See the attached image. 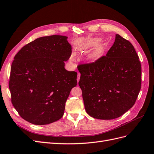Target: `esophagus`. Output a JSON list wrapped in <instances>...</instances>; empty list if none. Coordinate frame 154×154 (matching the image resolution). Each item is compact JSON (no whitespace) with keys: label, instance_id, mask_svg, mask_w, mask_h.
Instances as JSON below:
<instances>
[{"label":"esophagus","instance_id":"esophagus-1","mask_svg":"<svg viewBox=\"0 0 154 154\" xmlns=\"http://www.w3.org/2000/svg\"><path fill=\"white\" fill-rule=\"evenodd\" d=\"M80 73H78V76H77V82H79V78H80Z\"/></svg>","mask_w":154,"mask_h":154}]
</instances>
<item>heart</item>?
<instances>
[{
  "instance_id": "b5f03b06",
  "label": "heart",
  "mask_w": 154,
  "mask_h": 154,
  "mask_svg": "<svg viewBox=\"0 0 154 154\" xmlns=\"http://www.w3.org/2000/svg\"><path fill=\"white\" fill-rule=\"evenodd\" d=\"M100 41V39L99 38H92V39H90L87 40L85 43L82 46L79 48V51L83 52L84 51H85L91 48L96 46ZM104 51L103 50V47L101 45H98L96 48H95V50L92 51V54L90 55V58L92 59H97L100 55L103 54V53ZM71 59H74V57H71Z\"/></svg>"
}]
</instances>
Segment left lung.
I'll list each match as a JSON object with an SVG mask.
<instances>
[{
	"label": "left lung",
	"mask_w": 154,
	"mask_h": 154,
	"mask_svg": "<svg viewBox=\"0 0 154 154\" xmlns=\"http://www.w3.org/2000/svg\"><path fill=\"white\" fill-rule=\"evenodd\" d=\"M78 69L85 108L92 117L115 119L133 106L141 89V67L129 41L116 34L106 56Z\"/></svg>",
	"instance_id": "obj_1"
}]
</instances>
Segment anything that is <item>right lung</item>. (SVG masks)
<instances>
[{
	"mask_svg": "<svg viewBox=\"0 0 154 154\" xmlns=\"http://www.w3.org/2000/svg\"><path fill=\"white\" fill-rule=\"evenodd\" d=\"M68 37L54 35L36 39L15 55L9 87L11 102L21 117L35 125L60 119L77 72L65 63L71 55Z\"/></svg>",
	"mask_w": 154,
	"mask_h": 154,
	"instance_id": "1",
	"label": "right lung"
}]
</instances>
